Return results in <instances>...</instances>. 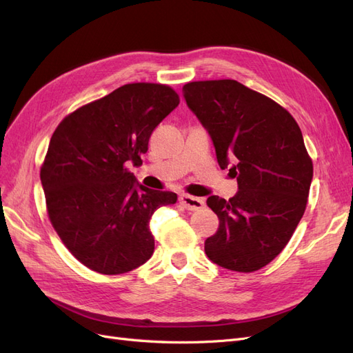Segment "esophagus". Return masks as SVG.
<instances>
[{
  "label": "esophagus",
  "mask_w": 353,
  "mask_h": 353,
  "mask_svg": "<svg viewBox=\"0 0 353 353\" xmlns=\"http://www.w3.org/2000/svg\"><path fill=\"white\" fill-rule=\"evenodd\" d=\"M179 203L188 210H200V209L205 208V200L199 199V197L188 196V194H181L179 196Z\"/></svg>",
  "instance_id": "1"
}]
</instances>
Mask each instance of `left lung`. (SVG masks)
I'll use <instances>...</instances> for the list:
<instances>
[{
  "label": "left lung",
  "instance_id": "left-lung-1",
  "mask_svg": "<svg viewBox=\"0 0 353 353\" xmlns=\"http://www.w3.org/2000/svg\"><path fill=\"white\" fill-rule=\"evenodd\" d=\"M183 92L221 169L232 163L239 184L230 200L208 199L219 228L205 252L222 268L258 271L281 253L306 209L314 166L301 128L279 103L234 79L188 82Z\"/></svg>",
  "mask_w": 353,
  "mask_h": 353
}]
</instances>
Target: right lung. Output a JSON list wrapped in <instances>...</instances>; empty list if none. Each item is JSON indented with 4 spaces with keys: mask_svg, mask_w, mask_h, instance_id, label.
<instances>
[{
    "mask_svg": "<svg viewBox=\"0 0 353 353\" xmlns=\"http://www.w3.org/2000/svg\"><path fill=\"white\" fill-rule=\"evenodd\" d=\"M178 104L168 85L126 83L68 114L52 134L41 166L48 218L87 268L117 275L152 258L148 222L176 194L137 184L128 166L143 163L154 128Z\"/></svg>",
    "mask_w": 353,
    "mask_h": 353,
    "instance_id": "obj_1",
    "label": "right lung"
}]
</instances>
